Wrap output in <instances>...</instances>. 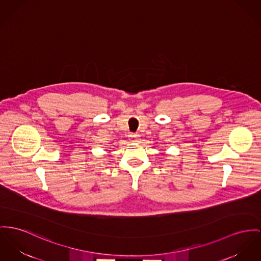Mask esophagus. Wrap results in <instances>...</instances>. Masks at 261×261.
<instances>
[{
  "label": "esophagus",
  "instance_id": "1",
  "mask_svg": "<svg viewBox=\"0 0 261 261\" xmlns=\"http://www.w3.org/2000/svg\"><path fill=\"white\" fill-rule=\"evenodd\" d=\"M130 140H133V141H139V135H137V134H130Z\"/></svg>",
  "mask_w": 261,
  "mask_h": 261
}]
</instances>
